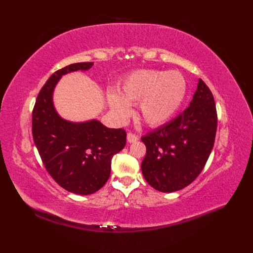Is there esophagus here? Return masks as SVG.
I'll return each instance as SVG.
<instances>
[{"label":"esophagus","instance_id":"obj_1","mask_svg":"<svg viewBox=\"0 0 253 253\" xmlns=\"http://www.w3.org/2000/svg\"><path fill=\"white\" fill-rule=\"evenodd\" d=\"M138 139H139V137L137 136V135H135V134H133V133H128V134L126 135V140H127L128 143L136 142Z\"/></svg>","mask_w":253,"mask_h":253}]
</instances>
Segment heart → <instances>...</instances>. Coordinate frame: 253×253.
<instances>
[{
    "label": "heart",
    "instance_id": "1",
    "mask_svg": "<svg viewBox=\"0 0 253 253\" xmlns=\"http://www.w3.org/2000/svg\"><path fill=\"white\" fill-rule=\"evenodd\" d=\"M186 80L178 72L139 70L122 81L119 94L110 91L109 104L114 115L126 119L132 104H138L140 119L151 126L164 125L179 109L186 95Z\"/></svg>",
    "mask_w": 253,
    "mask_h": 253
}]
</instances>
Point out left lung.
I'll return each instance as SVG.
<instances>
[{"instance_id": "obj_1", "label": "left lung", "mask_w": 253, "mask_h": 253, "mask_svg": "<svg viewBox=\"0 0 253 253\" xmlns=\"http://www.w3.org/2000/svg\"><path fill=\"white\" fill-rule=\"evenodd\" d=\"M216 126L213 95L200 79L185 111L141 137L147 147L141 163L144 179L160 192H174L190 185L210 156Z\"/></svg>"}]
</instances>
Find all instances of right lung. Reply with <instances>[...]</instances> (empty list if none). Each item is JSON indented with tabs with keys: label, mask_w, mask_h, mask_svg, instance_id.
I'll use <instances>...</instances> for the list:
<instances>
[{
	"label": "right lung",
	"mask_w": 253,
	"mask_h": 253,
	"mask_svg": "<svg viewBox=\"0 0 253 253\" xmlns=\"http://www.w3.org/2000/svg\"><path fill=\"white\" fill-rule=\"evenodd\" d=\"M93 62L75 63L53 73L41 88L33 111V137L45 169L59 186L79 195L101 189L111 174L113 156L125 148L126 133L96 119L72 122L60 117L52 94L63 75L87 71Z\"/></svg>",
	"instance_id": "right-lung-1"
}]
</instances>
